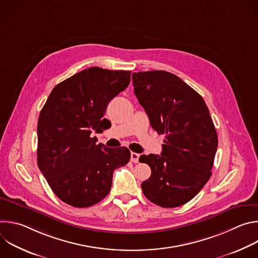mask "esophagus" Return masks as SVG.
<instances>
[{
	"label": "esophagus",
	"mask_w": 258,
	"mask_h": 258,
	"mask_svg": "<svg viewBox=\"0 0 258 258\" xmlns=\"http://www.w3.org/2000/svg\"><path fill=\"white\" fill-rule=\"evenodd\" d=\"M139 158H140V154L132 152L131 153V161L134 163H138L139 162Z\"/></svg>",
	"instance_id": "1"
}]
</instances>
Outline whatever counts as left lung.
I'll return each mask as SVG.
<instances>
[{"instance_id":"left-lung-1","label":"left lung","mask_w":258,"mask_h":258,"mask_svg":"<svg viewBox=\"0 0 258 258\" xmlns=\"http://www.w3.org/2000/svg\"><path fill=\"white\" fill-rule=\"evenodd\" d=\"M134 92L151 126L164 135L161 155H142L151 168L142 182L146 198L164 208L186 204L211 176L217 134L203 98L163 70L133 73Z\"/></svg>"}]
</instances>
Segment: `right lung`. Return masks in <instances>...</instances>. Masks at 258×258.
I'll use <instances>...</instances> for the list:
<instances>
[{"label":"right lung","instance_id":"add662e5","mask_svg":"<svg viewBox=\"0 0 258 258\" xmlns=\"http://www.w3.org/2000/svg\"><path fill=\"white\" fill-rule=\"evenodd\" d=\"M130 82L131 71L90 67L52 90L38 121V166L63 202L79 208L100 202L113 171L130 161L125 147L107 148L93 137L109 127L108 103Z\"/></svg>","mask_w":258,"mask_h":258}]
</instances>
